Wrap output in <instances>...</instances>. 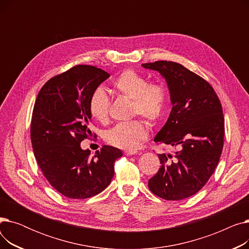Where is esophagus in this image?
I'll use <instances>...</instances> for the list:
<instances>
[{"label": "esophagus", "mask_w": 249, "mask_h": 249, "mask_svg": "<svg viewBox=\"0 0 249 249\" xmlns=\"http://www.w3.org/2000/svg\"><path fill=\"white\" fill-rule=\"evenodd\" d=\"M136 152H137L136 150H126V151H124V154L127 155V156H130V155L135 154Z\"/></svg>", "instance_id": "34e87169"}]
</instances>
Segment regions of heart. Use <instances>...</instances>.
I'll return each instance as SVG.
<instances>
[{
	"instance_id": "1",
	"label": "heart",
	"mask_w": 249,
	"mask_h": 249,
	"mask_svg": "<svg viewBox=\"0 0 249 249\" xmlns=\"http://www.w3.org/2000/svg\"><path fill=\"white\" fill-rule=\"evenodd\" d=\"M112 87L116 93L131 100V114L140 115L150 124L162 116L168 99V90L162 81L149 82L148 77L134 70H125L118 75ZM111 102L105 89H95L89 98V111L95 120L106 123L109 120ZM147 136L145 123L141 119L120 122L107 130L104 139L121 149L133 150Z\"/></svg>"
}]
</instances>
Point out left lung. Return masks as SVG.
<instances>
[{
  "instance_id": "obj_1",
  "label": "left lung",
  "mask_w": 249,
  "mask_h": 249,
  "mask_svg": "<svg viewBox=\"0 0 249 249\" xmlns=\"http://www.w3.org/2000/svg\"><path fill=\"white\" fill-rule=\"evenodd\" d=\"M142 67L165 77L173 104L154 142L179 149L159 154L161 165L148 188L167 201L187 199L207 184L219 163L225 133L221 102L205 78L180 63L159 60Z\"/></svg>"
}]
</instances>
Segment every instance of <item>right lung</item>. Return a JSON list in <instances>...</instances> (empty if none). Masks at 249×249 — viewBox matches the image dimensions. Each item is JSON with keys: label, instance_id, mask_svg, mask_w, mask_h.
Masks as SVG:
<instances>
[{"label": "right lung", "instance_id": "right-lung-1", "mask_svg": "<svg viewBox=\"0 0 249 249\" xmlns=\"http://www.w3.org/2000/svg\"><path fill=\"white\" fill-rule=\"evenodd\" d=\"M109 76L93 65L77 64L47 81L34 104L30 136L36 161L49 184L70 199L103 192L114 177L116 160L123 155L104 145L90 158L89 149L81 148V142L93 135L89 98Z\"/></svg>", "mask_w": 249, "mask_h": 249}]
</instances>
